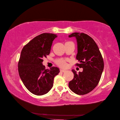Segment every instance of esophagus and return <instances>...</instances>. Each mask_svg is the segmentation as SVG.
<instances>
[{
	"mask_svg": "<svg viewBox=\"0 0 120 120\" xmlns=\"http://www.w3.org/2000/svg\"><path fill=\"white\" fill-rule=\"evenodd\" d=\"M60 71L61 72H65L66 71L65 70H64V69H60Z\"/></svg>",
	"mask_w": 120,
	"mask_h": 120,
	"instance_id": "34e87169",
	"label": "esophagus"
}]
</instances>
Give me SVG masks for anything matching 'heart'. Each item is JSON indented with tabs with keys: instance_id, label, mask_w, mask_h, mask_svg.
Wrapping results in <instances>:
<instances>
[{
	"instance_id": "1",
	"label": "heart",
	"mask_w": 120,
	"mask_h": 120,
	"mask_svg": "<svg viewBox=\"0 0 120 120\" xmlns=\"http://www.w3.org/2000/svg\"><path fill=\"white\" fill-rule=\"evenodd\" d=\"M56 63L58 65V66H60V67L62 68H65L66 66V61L64 60H58L56 61Z\"/></svg>"
}]
</instances>
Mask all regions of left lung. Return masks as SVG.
<instances>
[{
    "label": "left lung",
    "mask_w": 120,
    "mask_h": 120,
    "mask_svg": "<svg viewBox=\"0 0 120 120\" xmlns=\"http://www.w3.org/2000/svg\"><path fill=\"white\" fill-rule=\"evenodd\" d=\"M68 37L76 38L78 48L76 58L80 63L76 65L83 68L79 74L74 70H72L74 78L69 82L68 86L75 94L85 95L98 84L104 66L103 59L96 43L88 35L74 32Z\"/></svg>",
    "instance_id": "left-lung-1"
}]
</instances>
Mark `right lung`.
<instances>
[{"mask_svg":"<svg viewBox=\"0 0 120 120\" xmlns=\"http://www.w3.org/2000/svg\"><path fill=\"white\" fill-rule=\"evenodd\" d=\"M57 37L44 33L25 45L21 52L18 64L19 75L27 89L34 95L41 96L52 89L55 76L60 72L57 67L45 69L43 58L50 54L53 40Z\"/></svg>","mask_w":120,"mask_h":120,"instance_id":"obj_1","label":"right lung"}]
</instances>
